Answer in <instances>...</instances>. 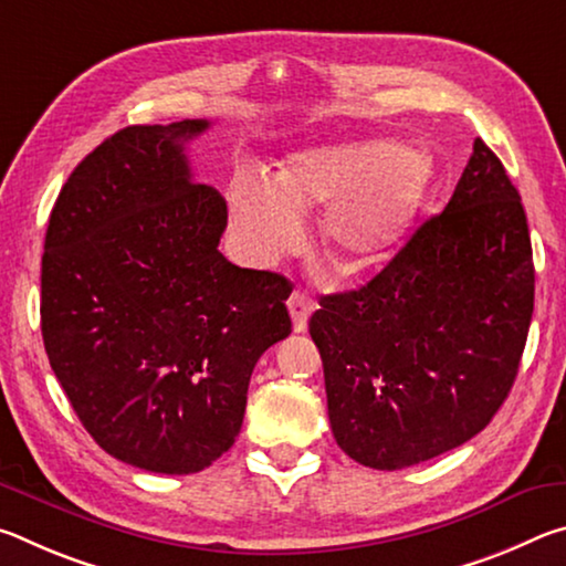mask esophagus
Wrapping results in <instances>:
<instances>
[{
	"label": "esophagus",
	"mask_w": 566,
	"mask_h": 566,
	"mask_svg": "<svg viewBox=\"0 0 566 566\" xmlns=\"http://www.w3.org/2000/svg\"><path fill=\"white\" fill-rule=\"evenodd\" d=\"M290 314H292V322H294V332H304L306 329V319H310V314L314 312V302L310 300V294L304 290H294L290 302Z\"/></svg>",
	"instance_id": "obj_1"
}]
</instances>
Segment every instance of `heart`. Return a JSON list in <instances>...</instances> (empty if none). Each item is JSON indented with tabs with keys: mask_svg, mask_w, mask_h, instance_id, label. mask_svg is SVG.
<instances>
[{
	"mask_svg": "<svg viewBox=\"0 0 566 566\" xmlns=\"http://www.w3.org/2000/svg\"><path fill=\"white\" fill-rule=\"evenodd\" d=\"M432 157L391 139L342 142L296 151L280 177L237 171L229 217L239 242L256 260L284 252L302 234V209L329 205L322 239L342 270L377 264L424 202Z\"/></svg>",
	"mask_w": 566,
	"mask_h": 566,
	"instance_id": "heart-1",
	"label": "heart"
}]
</instances>
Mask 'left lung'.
<instances>
[{
  "instance_id": "left-lung-1",
  "label": "left lung",
  "mask_w": 566,
  "mask_h": 566,
  "mask_svg": "<svg viewBox=\"0 0 566 566\" xmlns=\"http://www.w3.org/2000/svg\"><path fill=\"white\" fill-rule=\"evenodd\" d=\"M310 334L354 462L405 469L464 444L514 385L534 312L532 242L500 157L474 151L442 214L375 280L327 294Z\"/></svg>"
}]
</instances>
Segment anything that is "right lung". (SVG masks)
<instances>
[{
    "label": "right lung",
    "mask_w": 566,
    "mask_h": 566,
    "mask_svg": "<svg viewBox=\"0 0 566 566\" xmlns=\"http://www.w3.org/2000/svg\"><path fill=\"white\" fill-rule=\"evenodd\" d=\"M207 119L137 124L84 157L44 237L42 337L84 429L119 462L195 474L242 429L249 377L290 337V280L224 260L227 205L191 177Z\"/></svg>",
    "instance_id": "right-lung-1"
}]
</instances>
